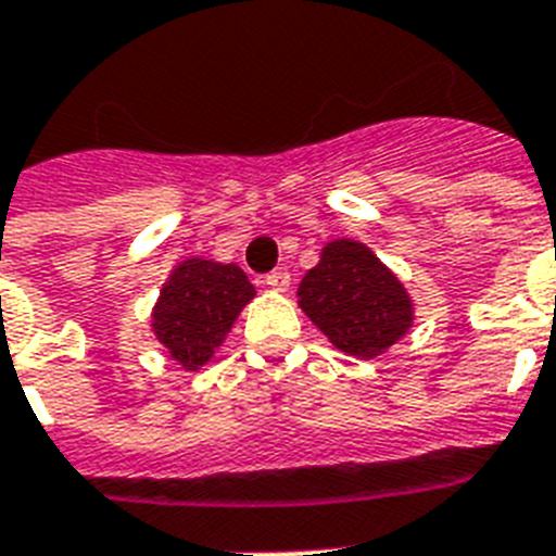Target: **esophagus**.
I'll use <instances>...</instances> for the list:
<instances>
[{
    "label": "esophagus",
    "instance_id": "1",
    "mask_svg": "<svg viewBox=\"0 0 556 556\" xmlns=\"http://www.w3.org/2000/svg\"><path fill=\"white\" fill-rule=\"evenodd\" d=\"M263 286L270 288V291H288V288H291V274H288L286 268L270 270L268 277L263 279Z\"/></svg>",
    "mask_w": 556,
    "mask_h": 556
}]
</instances>
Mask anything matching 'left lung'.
Masks as SVG:
<instances>
[{"label":"left lung","mask_w":556,"mask_h":556,"mask_svg":"<svg viewBox=\"0 0 556 556\" xmlns=\"http://www.w3.org/2000/svg\"><path fill=\"white\" fill-rule=\"evenodd\" d=\"M300 307L348 356L376 358L413 328L407 288L365 242H325L319 263L300 282Z\"/></svg>","instance_id":"8db88e82"}]
</instances>
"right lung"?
<instances>
[{
  "instance_id": "right-lung-1",
  "label": "right lung",
  "mask_w": 556,
  "mask_h": 556,
  "mask_svg": "<svg viewBox=\"0 0 556 556\" xmlns=\"http://www.w3.org/2000/svg\"><path fill=\"white\" fill-rule=\"evenodd\" d=\"M254 293L240 265L189 256L163 282L152 307V333L172 362L184 370H200L226 342L228 330Z\"/></svg>"
}]
</instances>
